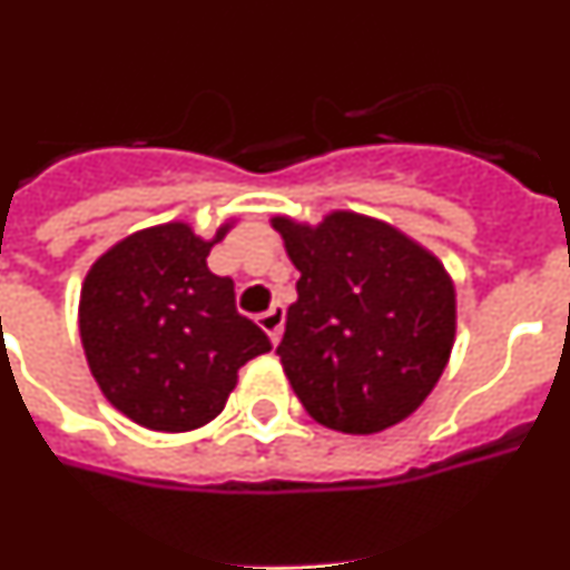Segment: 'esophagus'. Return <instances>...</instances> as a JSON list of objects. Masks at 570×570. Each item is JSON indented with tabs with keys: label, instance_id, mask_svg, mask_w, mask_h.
Wrapping results in <instances>:
<instances>
[{
	"label": "esophagus",
	"instance_id": "1",
	"mask_svg": "<svg viewBox=\"0 0 570 570\" xmlns=\"http://www.w3.org/2000/svg\"><path fill=\"white\" fill-rule=\"evenodd\" d=\"M256 322H259V328L265 331V334H268V340L276 345L282 336V325H285V308H282V305H274L271 311L259 314V320Z\"/></svg>",
	"mask_w": 570,
	"mask_h": 570
}]
</instances>
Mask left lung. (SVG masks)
<instances>
[{
  "label": "left lung",
  "mask_w": 570,
  "mask_h": 570,
  "mask_svg": "<svg viewBox=\"0 0 570 570\" xmlns=\"http://www.w3.org/2000/svg\"><path fill=\"white\" fill-rule=\"evenodd\" d=\"M299 271L279 354L320 425L380 434L434 391L456 336L445 265L394 225L334 210L320 225L271 219Z\"/></svg>",
  "instance_id": "1"
}]
</instances>
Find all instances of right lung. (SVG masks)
<instances>
[{
	"label": "right lung",
	"mask_w": 570,
	"mask_h": 570,
	"mask_svg": "<svg viewBox=\"0 0 570 570\" xmlns=\"http://www.w3.org/2000/svg\"><path fill=\"white\" fill-rule=\"evenodd\" d=\"M188 223L136 230L105 250L82 282L79 336L105 400L136 425L183 434L223 414L236 374L271 340L236 311L234 282L208 268L228 234Z\"/></svg>",
	"instance_id": "1"
}]
</instances>
